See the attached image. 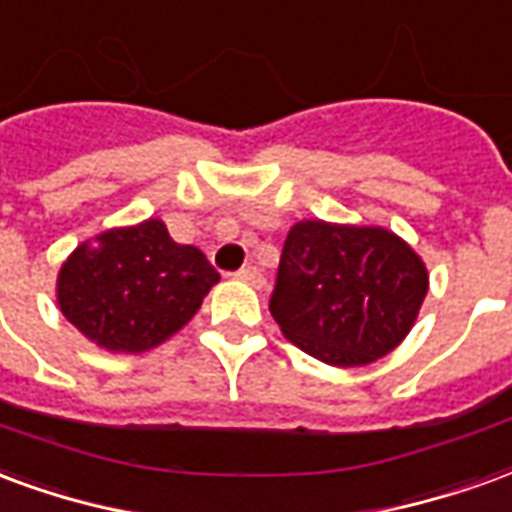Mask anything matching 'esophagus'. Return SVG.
I'll use <instances>...</instances> for the list:
<instances>
[{"instance_id":"34e87169","label":"esophagus","mask_w":512,"mask_h":512,"mask_svg":"<svg viewBox=\"0 0 512 512\" xmlns=\"http://www.w3.org/2000/svg\"><path fill=\"white\" fill-rule=\"evenodd\" d=\"M237 278L245 283H251V286H256V289H261V286H264V275H261V270L256 267V264H248V267L237 270Z\"/></svg>"}]
</instances>
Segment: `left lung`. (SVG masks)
Listing matches in <instances>:
<instances>
[{"label": "left lung", "mask_w": 512, "mask_h": 512, "mask_svg": "<svg viewBox=\"0 0 512 512\" xmlns=\"http://www.w3.org/2000/svg\"><path fill=\"white\" fill-rule=\"evenodd\" d=\"M425 292L423 259L393 231L302 220L283 242L270 313L305 354L354 368L404 341Z\"/></svg>", "instance_id": "8db88e82"}]
</instances>
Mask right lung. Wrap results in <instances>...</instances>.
<instances>
[{"label":"right lung","mask_w":512,"mask_h":512,"mask_svg":"<svg viewBox=\"0 0 512 512\" xmlns=\"http://www.w3.org/2000/svg\"><path fill=\"white\" fill-rule=\"evenodd\" d=\"M220 275L160 220L103 231L62 264L59 308L108 352H147L193 319Z\"/></svg>","instance_id":"obj_1"}]
</instances>
